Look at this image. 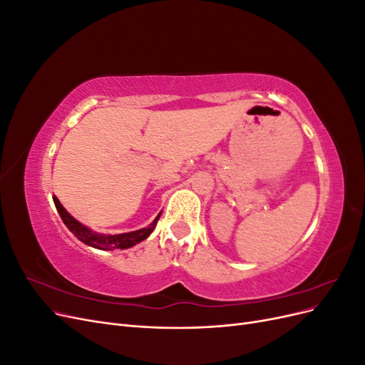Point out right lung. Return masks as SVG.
Returning a JSON list of instances; mask_svg holds the SVG:
<instances>
[{
    "instance_id": "1",
    "label": "right lung",
    "mask_w": 365,
    "mask_h": 365,
    "mask_svg": "<svg viewBox=\"0 0 365 365\" xmlns=\"http://www.w3.org/2000/svg\"><path fill=\"white\" fill-rule=\"evenodd\" d=\"M54 205H56L58 213L61 215L63 224L67 225V228L71 231V233L82 240L85 245L93 247L97 250H103V251H113V250H126L134 247L137 244H140L141 240H145L150 236V233L155 228L158 219L161 216V213L155 217V220L150 224V227L148 228H141L137 231H130V233H123V235H96L90 228H86L85 225H82L79 220H76L67 210L63 208V205L59 202V200L56 196H53Z\"/></svg>"
}]
</instances>
